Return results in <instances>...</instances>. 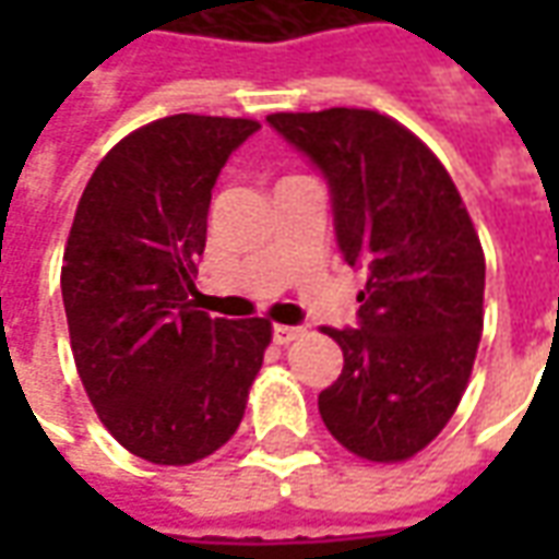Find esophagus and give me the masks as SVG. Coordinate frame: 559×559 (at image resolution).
Wrapping results in <instances>:
<instances>
[{
    "label": "esophagus",
    "instance_id": "esophagus-1",
    "mask_svg": "<svg viewBox=\"0 0 559 559\" xmlns=\"http://www.w3.org/2000/svg\"><path fill=\"white\" fill-rule=\"evenodd\" d=\"M305 335V326H272V338H275V344H290V341L302 338Z\"/></svg>",
    "mask_w": 559,
    "mask_h": 559
}]
</instances>
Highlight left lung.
<instances>
[{
    "label": "left lung",
    "mask_w": 559,
    "mask_h": 559,
    "mask_svg": "<svg viewBox=\"0 0 559 559\" xmlns=\"http://www.w3.org/2000/svg\"><path fill=\"white\" fill-rule=\"evenodd\" d=\"M266 122L314 164L341 257L368 272L356 329H326L344 371L320 416L368 461H407L452 419L481 338L485 257L455 182L395 119L332 107Z\"/></svg>",
    "instance_id": "obj_1"
}]
</instances>
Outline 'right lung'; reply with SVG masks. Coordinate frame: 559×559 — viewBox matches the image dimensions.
Listing matches in <instances>:
<instances>
[{
	"label": "right lung",
	"instance_id": "obj_1",
	"mask_svg": "<svg viewBox=\"0 0 559 559\" xmlns=\"http://www.w3.org/2000/svg\"><path fill=\"white\" fill-rule=\"evenodd\" d=\"M254 119L179 114L116 143L92 173L62 260L71 350L128 452L194 464L230 440L272 326L197 311L194 272L221 167Z\"/></svg>",
	"mask_w": 559,
	"mask_h": 559
}]
</instances>
